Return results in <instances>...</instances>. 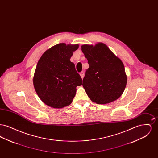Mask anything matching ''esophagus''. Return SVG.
Listing matches in <instances>:
<instances>
[{"label":"esophagus","mask_w":158,"mask_h":158,"mask_svg":"<svg viewBox=\"0 0 158 158\" xmlns=\"http://www.w3.org/2000/svg\"><path fill=\"white\" fill-rule=\"evenodd\" d=\"M80 75H81V76L82 79H83V77H84V75H85V74H84V72H81V73H80Z\"/></svg>","instance_id":"esophagus-1"}]
</instances>
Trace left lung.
I'll use <instances>...</instances> for the list:
<instances>
[{"instance_id": "1", "label": "left lung", "mask_w": 158, "mask_h": 158, "mask_svg": "<svg viewBox=\"0 0 158 158\" xmlns=\"http://www.w3.org/2000/svg\"><path fill=\"white\" fill-rule=\"evenodd\" d=\"M81 47L89 66L82 85L90 100L98 104H105L120 97L127 83L121 60L101 43Z\"/></svg>"}]
</instances>
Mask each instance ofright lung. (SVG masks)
<instances>
[{
    "label": "right lung",
    "instance_id": "add662e5",
    "mask_svg": "<svg viewBox=\"0 0 158 158\" xmlns=\"http://www.w3.org/2000/svg\"><path fill=\"white\" fill-rule=\"evenodd\" d=\"M78 47V44L60 43L47 50L38 61L33 83L39 98L46 105L60 108L72 102L76 86L82 83L70 60Z\"/></svg>",
    "mask_w": 158,
    "mask_h": 158
}]
</instances>
